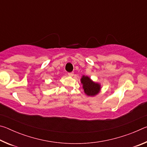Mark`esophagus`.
<instances>
[{"mask_svg":"<svg viewBox=\"0 0 147 147\" xmlns=\"http://www.w3.org/2000/svg\"><path fill=\"white\" fill-rule=\"evenodd\" d=\"M68 75L70 76H73L74 75V73L73 72H71V73H68Z\"/></svg>","mask_w":147,"mask_h":147,"instance_id":"1","label":"esophagus"}]
</instances>
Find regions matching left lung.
<instances>
[{
    "instance_id": "8db88e82",
    "label": "left lung",
    "mask_w": 147,
    "mask_h": 147,
    "mask_svg": "<svg viewBox=\"0 0 147 147\" xmlns=\"http://www.w3.org/2000/svg\"><path fill=\"white\" fill-rule=\"evenodd\" d=\"M81 82L83 84L84 92L88 96H94L100 91V84L94 83L88 76H83L81 78Z\"/></svg>"
}]
</instances>
